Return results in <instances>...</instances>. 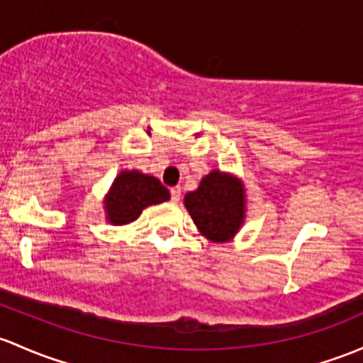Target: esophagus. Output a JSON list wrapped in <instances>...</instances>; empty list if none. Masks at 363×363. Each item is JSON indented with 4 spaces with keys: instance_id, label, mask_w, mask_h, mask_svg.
Returning <instances> with one entry per match:
<instances>
[{
    "instance_id": "esophagus-1",
    "label": "esophagus",
    "mask_w": 363,
    "mask_h": 363,
    "mask_svg": "<svg viewBox=\"0 0 363 363\" xmlns=\"http://www.w3.org/2000/svg\"><path fill=\"white\" fill-rule=\"evenodd\" d=\"M170 198L174 203H177L179 200H181V188L179 186H175V188H170Z\"/></svg>"
}]
</instances>
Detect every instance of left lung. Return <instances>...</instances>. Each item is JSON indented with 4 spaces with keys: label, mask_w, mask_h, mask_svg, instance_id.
<instances>
[{
    "label": "left lung",
    "mask_w": 363,
    "mask_h": 363,
    "mask_svg": "<svg viewBox=\"0 0 363 363\" xmlns=\"http://www.w3.org/2000/svg\"><path fill=\"white\" fill-rule=\"evenodd\" d=\"M243 188L235 177L213 170L201 179L196 191L186 194L184 205L201 235L212 242H228L245 216Z\"/></svg>",
    "instance_id": "8db88e82"
}]
</instances>
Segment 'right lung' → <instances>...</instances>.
Segmentation results:
<instances>
[{
	"instance_id": "obj_1",
	"label": "right lung",
	"mask_w": 363,
	"mask_h": 363,
	"mask_svg": "<svg viewBox=\"0 0 363 363\" xmlns=\"http://www.w3.org/2000/svg\"><path fill=\"white\" fill-rule=\"evenodd\" d=\"M170 198L169 189L156 177L137 170H125L114 179L111 191L106 198V212L109 223L128 224L150 205L162 203Z\"/></svg>"
}]
</instances>
